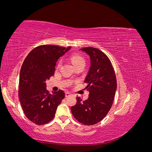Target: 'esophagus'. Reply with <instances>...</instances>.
Wrapping results in <instances>:
<instances>
[{
  "instance_id": "1",
  "label": "esophagus",
  "mask_w": 152,
  "mask_h": 152,
  "mask_svg": "<svg viewBox=\"0 0 152 152\" xmlns=\"http://www.w3.org/2000/svg\"><path fill=\"white\" fill-rule=\"evenodd\" d=\"M72 96V94L68 93V92H66V93H65V97L66 98H68V97H70V96Z\"/></svg>"
}]
</instances>
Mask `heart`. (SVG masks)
Returning <instances> with one entry per match:
<instances>
[{
  "mask_svg": "<svg viewBox=\"0 0 152 152\" xmlns=\"http://www.w3.org/2000/svg\"><path fill=\"white\" fill-rule=\"evenodd\" d=\"M70 60L74 66L82 65V64H84L85 65V63H86L85 59L83 57L80 56V55H78V54L72 55L70 58ZM59 65H60V62H59L58 66H59Z\"/></svg>",
  "mask_w": 152,
  "mask_h": 152,
  "instance_id": "b5f03b06",
  "label": "heart"
}]
</instances>
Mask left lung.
I'll return each instance as SVG.
<instances>
[{
  "instance_id": "obj_1",
  "label": "left lung",
  "mask_w": 152,
  "mask_h": 152,
  "mask_svg": "<svg viewBox=\"0 0 152 152\" xmlns=\"http://www.w3.org/2000/svg\"><path fill=\"white\" fill-rule=\"evenodd\" d=\"M80 50L90 58L91 66L84 80L89 94L84 102L77 97V103L71 107V112L79 122L91 126L100 122L110 111L117 89V80L107 55L91 47Z\"/></svg>"
}]
</instances>
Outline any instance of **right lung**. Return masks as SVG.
<instances>
[{
  "label": "right lung",
  "mask_w": 152,
  "mask_h": 152,
  "mask_svg": "<svg viewBox=\"0 0 152 152\" xmlns=\"http://www.w3.org/2000/svg\"><path fill=\"white\" fill-rule=\"evenodd\" d=\"M70 49L40 45L31 50L23 63L20 73V102L26 117L35 124L43 125L52 121L65 98L62 90L49 94L45 82L54 75L58 59Z\"/></svg>",
  "instance_id": "add662e5"
}]
</instances>
